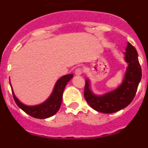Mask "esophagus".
<instances>
[{
    "label": "esophagus",
    "instance_id": "obj_1",
    "mask_svg": "<svg viewBox=\"0 0 148 148\" xmlns=\"http://www.w3.org/2000/svg\"><path fill=\"white\" fill-rule=\"evenodd\" d=\"M75 75H81L82 74V69H81V68H78V69H76L75 71Z\"/></svg>",
    "mask_w": 148,
    "mask_h": 148
}]
</instances>
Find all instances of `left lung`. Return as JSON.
Returning <instances> with one entry per match:
<instances>
[{
    "instance_id": "1",
    "label": "left lung",
    "mask_w": 148,
    "mask_h": 148,
    "mask_svg": "<svg viewBox=\"0 0 148 148\" xmlns=\"http://www.w3.org/2000/svg\"><path fill=\"white\" fill-rule=\"evenodd\" d=\"M124 60L127 64L121 84L115 90L102 95L92 92L89 78H86L84 98L92 108L98 112L113 113L127 107L136 93L142 78V69L138 62V53L135 47L127 43Z\"/></svg>"
}]
</instances>
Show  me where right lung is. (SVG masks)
Here are the masks:
<instances>
[{
	"label": "right lung",
	"mask_w": 148,
	"mask_h": 148,
	"mask_svg": "<svg viewBox=\"0 0 148 148\" xmlns=\"http://www.w3.org/2000/svg\"><path fill=\"white\" fill-rule=\"evenodd\" d=\"M73 77V74H68V75H65L61 77L56 82L53 92L49 96V98L46 101H44V102L37 104V105H27V104L22 103L15 96L11 83H10V86H11L12 91L14 100L17 105L22 110L24 111L26 113L31 116L32 117L44 119H47L54 116L60 109L61 102H62L64 90L66 84L71 80Z\"/></svg>",
	"instance_id": "obj_1"
}]
</instances>
